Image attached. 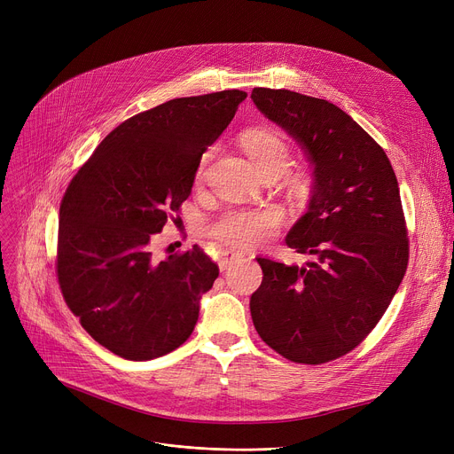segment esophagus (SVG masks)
<instances>
[{
  "instance_id": "obj_1",
  "label": "esophagus",
  "mask_w": 454,
  "mask_h": 454,
  "mask_svg": "<svg viewBox=\"0 0 454 454\" xmlns=\"http://www.w3.org/2000/svg\"><path fill=\"white\" fill-rule=\"evenodd\" d=\"M243 255L239 252H233V250H221V257H219V269L221 272L228 270L235 261H239Z\"/></svg>"
}]
</instances>
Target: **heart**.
<instances>
[{
	"label": "heart",
	"instance_id": "heart-1",
	"mask_svg": "<svg viewBox=\"0 0 454 454\" xmlns=\"http://www.w3.org/2000/svg\"><path fill=\"white\" fill-rule=\"evenodd\" d=\"M241 147L255 165V169L263 175L279 173L283 175L289 169L291 151L285 139L263 129L247 130L241 136ZM211 158V153L204 154L197 169V180L204 178L206 165ZM283 223V213L278 207H265L257 211H230L211 226V235L221 245L250 250L259 245L270 241L278 233Z\"/></svg>",
	"mask_w": 454,
	"mask_h": 454
}]
</instances>
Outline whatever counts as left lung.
<instances>
[{
  "mask_svg": "<svg viewBox=\"0 0 454 454\" xmlns=\"http://www.w3.org/2000/svg\"><path fill=\"white\" fill-rule=\"evenodd\" d=\"M252 101L313 165L309 209L285 243L315 255L303 267L257 257L263 281L250 298L252 320L285 359L335 361L368 337L407 272L397 178L377 141L333 103L270 88H254Z\"/></svg>",
  "mask_w": 454,
  "mask_h": 454,
  "instance_id": "left-lung-1",
  "label": "left lung"
}]
</instances>
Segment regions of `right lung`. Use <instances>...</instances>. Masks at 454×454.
<instances>
[{"instance_id":"obj_1","label":"right lung","mask_w":454,"mask_h":454,"mask_svg":"<svg viewBox=\"0 0 454 454\" xmlns=\"http://www.w3.org/2000/svg\"><path fill=\"white\" fill-rule=\"evenodd\" d=\"M247 91L171 99L114 129L69 182L57 276L90 337L129 361L182 346L219 267L200 247L154 261L151 245L191 195L204 151Z\"/></svg>"}]
</instances>
